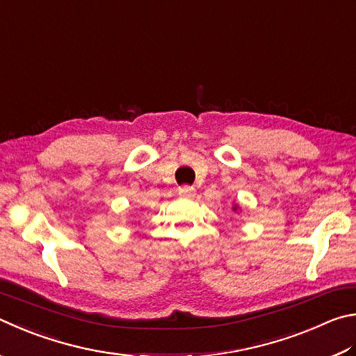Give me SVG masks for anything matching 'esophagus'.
<instances>
[{
  "label": "esophagus",
  "mask_w": 356,
  "mask_h": 356,
  "mask_svg": "<svg viewBox=\"0 0 356 356\" xmlns=\"http://www.w3.org/2000/svg\"><path fill=\"white\" fill-rule=\"evenodd\" d=\"M178 194H179V197H184V198H194L195 189L191 188V186H183V188L178 189Z\"/></svg>",
  "instance_id": "1"
}]
</instances>
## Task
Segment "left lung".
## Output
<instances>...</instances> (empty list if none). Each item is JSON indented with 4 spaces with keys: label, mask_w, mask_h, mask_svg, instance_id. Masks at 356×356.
<instances>
[{
    "label": "left lung",
    "mask_w": 356,
    "mask_h": 356,
    "mask_svg": "<svg viewBox=\"0 0 356 356\" xmlns=\"http://www.w3.org/2000/svg\"><path fill=\"white\" fill-rule=\"evenodd\" d=\"M233 211H234V213H238V211H241V204L239 203H233Z\"/></svg>",
    "instance_id": "obj_1"
}]
</instances>
